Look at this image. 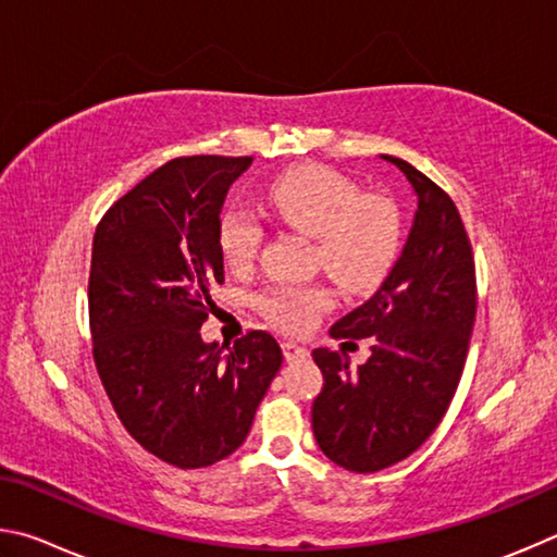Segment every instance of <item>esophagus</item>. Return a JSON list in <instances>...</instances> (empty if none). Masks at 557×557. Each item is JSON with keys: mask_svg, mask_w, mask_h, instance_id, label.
Wrapping results in <instances>:
<instances>
[{"mask_svg": "<svg viewBox=\"0 0 557 557\" xmlns=\"http://www.w3.org/2000/svg\"><path fill=\"white\" fill-rule=\"evenodd\" d=\"M281 349H284V357L288 359V362H298V359H306L310 355L306 347H300L296 343H284L281 345Z\"/></svg>", "mask_w": 557, "mask_h": 557, "instance_id": "34e87169", "label": "esophagus"}]
</instances>
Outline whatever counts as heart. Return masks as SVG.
<instances>
[{"instance_id":"1","label":"heart","mask_w":557,"mask_h":557,"mask_svg":"<svg viewBox=\"0 0 557 557\" xmlns=\"http://www.w3.org/2000/svg\"><path fill=\"white\" fill-rule=\"evenodd\" d=\"M263 200L281 224L313 239V261L330 278L349 290L374 288L401 244V218L394 202L362 188L325 165H306L278 175L267 185ZM218 244L232 269L257 261L263 227L242 210L222 212ZM259 308L273 325L298 333L330 308L325 286H271L259 296Z\"/></svg>"}]
</instances>
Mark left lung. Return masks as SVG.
Wrapping results in <instances>:
<instances>
[{
	"label": "left lung",
	"instance_id": "8db88e82",
	"mask_svg": "<svg viewBox=\"0 0 557 557\" xmlns=\"http://www.w3.org/2000/svg\"><path fill=\"white\" fill-rule=\"evenodd\" d=\"M382 159L413 185V227L382 288L330 327L337 339L372 337V357L352 369L345 355L313 349L323 372L315 441L335 465L362 474L406 460L443 421L476 315L474 253L453 198L411 163Z\"/></svg>",
	"mask_w": 557,
	"mask_h": 557
}]
</instances>
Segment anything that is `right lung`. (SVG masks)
<instances>
[{"mask_svg": "<svg viewBox=\"0 0 557 557\" xmlns=\"http://www.w3.org/2000/svg\"><path fill=\"white\" fill-rule=\"evenodd\" d=\"M249 163L251 156L173 159L95 230L87 306L97 374L126 433L181 470L237 450L284 362L263 330L232 347L200 337L210 290L224 284L222 202Z\"/></svg>", "mask_w": 557, "mask_h": 557, "instance_id": "1", "label": "right lung"}]
</instances>
